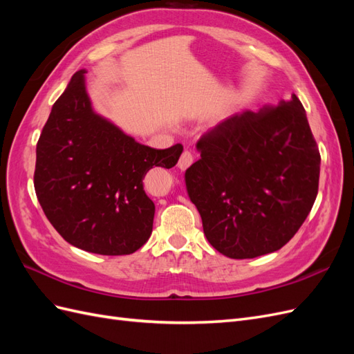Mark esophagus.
Returning <instances> with one entry per match:
<instances>
[{"label": "esophagus", "mask_w": 354, "mask_h": 354, "mask_svg": "<svg viewBox=\"0 0 354 354\" xmlns=\"http://www.w3.org/2000/svg\"><path fill=\"white\" fill-rule=\"evenodd\" d=\"M192 162H194V153H192L190 151H185L183 153H181L177 165L180 169H186L192 165Z\"/></svg>", "instance_id": "esophagus-1"}]
</instances>
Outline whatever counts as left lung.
<instances>
[{"label": "left lung", "instance_id": "obj_1", "mask_svg": "<svg viewBox=\"0 0 354 354\" xmlns=\"http://www.w3.org/2000/svg\"><path fill=\"white\" fill-rule=\"evenodd\" d=\"M185 174L203 233L223 255L243 260L281 250L312 209L320 153L295 94L233 115L203 134Z\"/></svg>", "mask_w": 354, "mask_h": 354}]
</instances>
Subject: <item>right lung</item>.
Returning <instances> with one entry per match:
<instances>
[{
  "label": "right lung",
  "mask_w": 354,
  "mask_h": 354,
  "mask_svg": "<svg viewBox=\"0 0 354 354\" xmlns=\"http://www.w3.org/2000/svg\"><path fill=\"white\" fill-rule=\"evenodd\" d=\"M78 71L53 104L37 143L34 186L60 236L100 255L133 254L151 238L155 203L143 189L153 167L171 168L180 143L152 149L94 113Z\"/></svg>",
  "instance_id": "add662e5"
}]
</instances>
